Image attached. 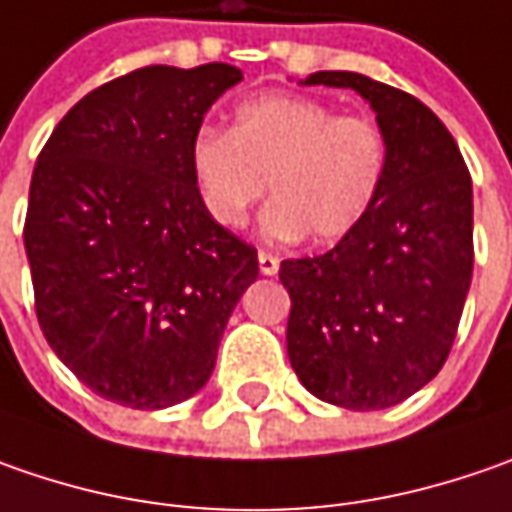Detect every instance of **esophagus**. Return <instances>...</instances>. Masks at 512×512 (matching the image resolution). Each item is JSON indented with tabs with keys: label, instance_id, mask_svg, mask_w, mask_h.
Listing matches in <instances>:
<instances>
[{
	"label": "esophagus",
	"instance_id": "34e87169",
	"mask_svg": "<svg viewBox=\"0 0 512 512\" xmlns=\"http://www.w3.org/2000/svg\"><path fill=\"white\" fill-rule=\"evenodd\" d=\"M257 266H260L263 275H278L280 260L275 255H269V252H260V255H257Z\"/></svg>",
	"mask_w": 512,
	"mask_h": 512
}]
</instances>
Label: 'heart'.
Wrapping results in <instances>:
<instances>
[{"label": "heart", "mask_w": 512, "mask_h": 512, "mask_svg": "<svg viewBox=\"0 0 512 512\" xmlns=\"http://www.w3.org/2000/svg\"><path fill=\"white\" fill-rule=\"evenodd\" d=\"M389 166L384 128L367 114H335L303 94H257L234 108L229 131L200 128L189 171L203 212L220 229H243L263 197V232L315 246L355 232L378 203Z\"/></svg>", "instance_id": "obj_1"}]
</instances>
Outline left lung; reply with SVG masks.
<instances>
[{
    "instance_id": "left-lung-1",
    "label": "left lung",
    "mask_w": 512,
    "mask_h": 512,
    "mask_svg": "<svg viewBox=\"0 0 512 512\" xmlns=\"http://www.w3.org/2000/svg\"><path fill=\"white\" fill-rule=\"evenodd\" d=\"M306 85L352 88L389 143L369 217L326 255L280 263L286 349L300 384L344 410L407 401L444 367L473 278V180L447 125L421 100L352 71Z\"/></svg>"
}]
</instances>
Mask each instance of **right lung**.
Here are the masks:
<instances>
[{
    "label": "right lung",
    "mask_w": 512,
    "mask_h": 512,
    "mask_svg": "<svg viewBox=\"0 0 512 512\" xmlns=\"http://www.w3.org/2000/svg\"><path fill=\"white\" fill-rule=\"evenodd\" d=\"M240 79L226 62L137 68L85 94L39 151L25 214L36 321L105 401L191 398L255 283L257 249L209 220L189 171L206 111Z\"/></svg>",
    "instance_id": "1"
}]
</instances>
